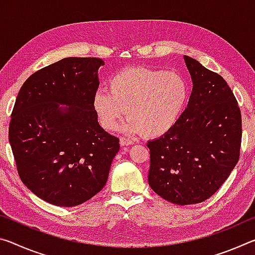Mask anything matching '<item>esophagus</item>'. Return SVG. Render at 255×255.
<instances>
[{
    "instance_id": "1",
    "label": "esophagus",
    "mask_w": 255,
    "mask_h": 255,
    "mask_svg": "<svg viewBox=\"0 0 255 255\" xmlns=\"http://www.w3.org/2000/svg\"><path fill=\"white\" fill-rule=\"evenodd\" d=\"M132 141L130 139H128L126 137H120V145L122 146H128V145H131Z\"/></svg>"
}]
</instances>
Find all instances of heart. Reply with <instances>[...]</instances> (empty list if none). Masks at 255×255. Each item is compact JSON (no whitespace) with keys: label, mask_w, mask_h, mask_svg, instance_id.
Masks as SVG:
<instances>
[{"label":"heart","mask_w":255,"mask_h":255,"mask_svg":"<svg viewBox=\"0 0 255 255\" xmlns=\"http://www.w3.org/2000/svg\"><path fill=\"white\" fill-rule=\"evenodd\" d=\"M188 96V83L176 73L129 67L111 77L108 92L94 94L93 108L107 130H115L127 111L125 131L158 137L178 122Z\"/></svg>","instance_id":"1"}]
</instances>
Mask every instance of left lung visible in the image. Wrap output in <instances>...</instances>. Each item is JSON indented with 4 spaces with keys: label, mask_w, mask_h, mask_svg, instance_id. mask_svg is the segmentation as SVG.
<instances>
[{
    "label": "left lung",
    "mask_w": 255,
    "mask_h": 255,
    "mask_svg": "<svg viewBox=\"0 0 255 255\" xmlns=\"http://www.w3.org/2000/svg\"><path fill=\"white\" fill-rule=\"evenodd\" d=\"M192 80L185 110L165 135L148 141L149 187L174 205L199 204L222 187L240 158L242 117L226 81L184 55Z\"/></svg>",
    "instance_id": "1"
}]
</instances>
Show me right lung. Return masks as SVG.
<instances>
[{
  "instance_id": "add662e5",
  "label": "right lung",
  "mask_w": 255,
  "mask_h": 255,
  "mask_svg": "<svg viewBox=\"0 0 255 255\" xmlns=\"http://www.w3.org/2000/svg\"><path fill=\"white\" fill-rule=\"evenodd\" d=\"M102 65L96 57L60 59L33 73L16 97L8 126L16 170L51 205L74 207L100 192L120 148L93 108Z\"/></svg>"
}]
</instances>
